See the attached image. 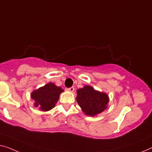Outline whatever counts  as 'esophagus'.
I'll return each mask as SVG.
<instances>
[{
    "mask_svg": "<svg viewBox=\"0 0 152 152\" xmlns=\"http://www.w3.org/2000/svg\"><path fill=\"white\" fill-rule=\"evenodd\" d=\"M67 90H68L69 91H70V92H74V87H70V88H68V89H67Z\"/></svg>",
    "mask_w": 152,
    "mask_h": 152,
    "instance_id": "34e87169",
    "label": "esophagus"
}]
</instances>
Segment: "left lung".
<instances>
[{"mask_svg": "<svg viewBox=\"0 0 152 152\" xmlns=\"http://www.w3.org/2000/svg\"><path fill=\"white\" fill-rule=\"evenodd\" d=\"M76 101L88 116H95L107 108L109 98L105 93L95 90L89 85L77 90Z\"/></svg>", "mask_w": 152, "mask_h": 152, "instance_id": "8db88e82", "label": "left lung"}]
</instances>
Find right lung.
<instances>
[{
	"mask_svg": "<svg viewBox=\"0 0 152 152\" xmlns=\"http://www.w3.org/2000/svg\"><path fill=\"white\" fill-rule=\"evenodd\" d=\"M63 91L61 87H57L53 83H49L44 87L33 91L31 96L34 101V106L39 108L42 111H48L55 106Z\"/></svg>",
	"mask_w": 152,
	"mask_h": 152,
	"instance_id": "obj_1",
	"label": "right lung"
}]
</instances>
